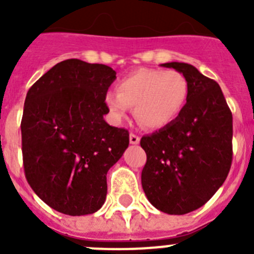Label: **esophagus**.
<instances>
[{
	"label": "esophagus",
	"mask_w": 254,
	"mask_h": 254,
	"mask_svg": "<svg viewBox=\"0 0 254 254\" xmlns=\"http://www.w3.org/2000/svg\"><path fill=\"white\" fill-rule=\"evenodd\" d=\"M129 142H131L132 145H137V143H140V137H138L137 134L131 133L129 134Z\"/></svg>",
	"instance_id": "34e87169"
}]
</instances>
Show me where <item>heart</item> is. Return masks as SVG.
<instances>
[{
	"instance_id": "heart-1",
	"label": "heart",
	"mask_w": 254,
	"mask_h": 254,
	"mask_svg": "<svg viewBox=\"0 0 254 254\" xmlns=\"http://www.w3.org/2000/svg\"><path fill=\"white\" fill-rule=\"evenodd\" d=\"M188 99V82L176 69L140 68L121 78L117 93L108 91L105 107L121 122L134 107V118L150 129L167 127L182 113Z\"/></svg>"
}]
</instances>
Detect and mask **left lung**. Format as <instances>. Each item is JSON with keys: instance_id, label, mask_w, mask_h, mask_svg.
Listing matches in <instances>:
<instances>
[{"instance_id": "8db88e82", "label": "left lung", "mask_w": 254, "mask_h": 254, "mask_svg": "<svg viewBox=\"0 0 254 254\" xmlns=\"http://www.w3.org/2000/svg\"><path fill=\"white\" fill-rule=\"evenodd\" d=\"M188 82L174 122L141 138L147 155L141 183L154 207L185 215L205 205L225 182L233 159V116L219 84L192 64L169 62Z\"/></svg>"}]
</instances>
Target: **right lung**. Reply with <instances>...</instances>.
<instances>
[{"label": "right lung", "mask_w": 254, "mask_h": 254, "mask_svg": "<svg viewBox=\"0 0 254 254\" xmlns=\"http://www.w3.org/2000/svg\"><path fill=\"white\" fill-rule=\"evenodd\" d=\"M109 66L62 61L29 89L21 121L28 183L53 210L94 214L105 202L107 173L129 134L104 121V96L116 80Z\"/></svg>", "instance_id": "add662e5"}]
</instances>
